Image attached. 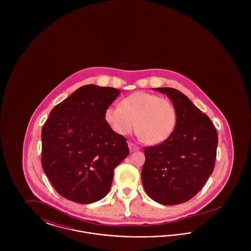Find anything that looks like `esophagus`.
Instances as JSON below:
<instances>
[{"instance_id":"obj_1","label":"esophagus","mask_w":251,"mask_h":251,"mask_svg":"<svg viewBox=\"0 0 251 251\" xmlns=\"http://www.w3.org/2000/svg\"><path fill=\"white\" fill-rule=\"evenodd\" d=\"M129 148H130V151L131 152L134 151H138L139 150V147L135 144L132 143V142H129Z\"/></svg>"}]
</instances>
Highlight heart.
Instances as JSON below:
<instances>
[{
    "mask_svg": "<svg viewBox=\"0 0 251 251\" xmlns=\"http://www.w3.org/2000/svg\"><path fill=\"white\" fill-rule=\"evenodd\" d=\"M104 117L112 130L121 135L137 126L139 136L151 145L165 142L177 123V112L169 100L141 91L123 99L120 105L109 106Z\"/></svg>",
    "mask_w": 251,
    "mask_h": 251,
    "instance_id": "obj_1",
    "label": "heart"
}]
</instances>
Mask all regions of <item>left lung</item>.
I'll return each instance as SVG.
<instances>
[{"label": "left lung", "mask_w": 251, "mask_h": 251, "mask_svg": "<svg viewBox=\"0 0 251 251\" xmlns=\"http://www.w3.org/2000/svg\"><path fill=\"white\" fill-rule=\"evenodd\" d=\"M177 112V123L165 142L144 149L141 179L144 189L164 205L186 202L200 191L213 173L217 132L209 117L180 91L161 87Z\"/></svg>", "instance_id": "obj_1"}]
</instances>
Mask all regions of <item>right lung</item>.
I'll list each match as a JSON object with an SVG mask.
<instances>
[{
	"label": "right lung",
	"instance_id": "1",
	"mask_svg": "<svg viewBox=\"0 0 251 251\" xmlns=\"http://www.w3.org/2000/svg\"><path fill=\"white\" fill-rule=\"evenodd\" d=\"M120 93L113 87L84 85L50 111L42 128V168L69 201L88 204L103 199L114 169L129 155L127 139L104 117Z\"/></svg>",
	"mask_w": 251,
	"mask_h": 251
}]
</instances>
